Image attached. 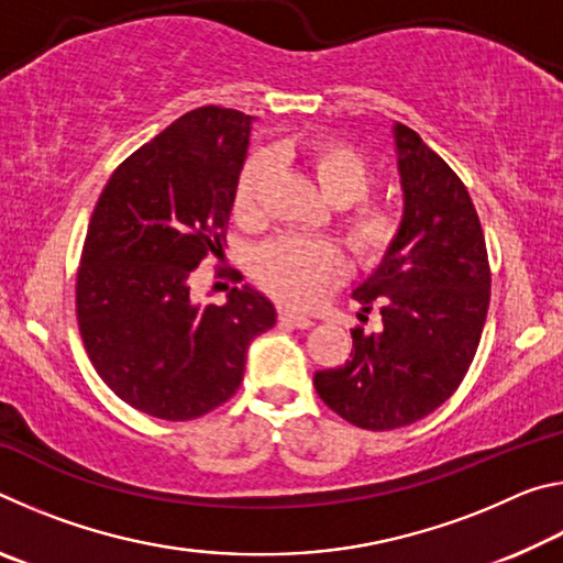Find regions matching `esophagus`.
<instances>
[{"label":"esophagus","mask_w":563,"mask_h":563,"mask_svg":"<svg viewBox=\"0 0 563 563\" xmlns=\"http://www.w3.org/2000/svg\"><path fill=\"white\" fill-rule=\"evenodd\" d=\"M280 320L290 322V325L300 328V330H308V328L316 325V320L308 318V316H300V312H295V310H280Z\"/></svg>","instance_id":"1"}]
</instances>
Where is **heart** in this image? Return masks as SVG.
<instances>
[{"label":"heart","mask_w":563,"mask_h":563,"mask_svg":"<svg viewBox=\"0 0 563 563\" xmlns=\"http://www.w3.org/2000/svg\"><path fill=\"white\" fill-rule=\"evenodd\" d=\"M335 206H347L342 216V233L352 255L362 265H377L387 258L399 235V218L385 206L360 201L373 184L367 161L342 141H308L290 151ZM273 170L268 154H253L241 168L233 190V216L243 225H258L263 218V196ZM358 203L355 205L354 201ZM353 206L350 207L349 203ZM253 273L273 298L292 308H312L332 285L345 275L340 251L318 238H278L261 247Z\"/></svg>","instance_id":"obj_1"}]
</instances>
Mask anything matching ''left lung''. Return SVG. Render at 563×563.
<instances>
[{
  "instance_id": "1",
  "label": "left lung",
  "mask_w": 563,
  "mask_h": 563,
  "mask_svg": "<svg viewBox=\"0 0 563 563\" xmlns=\"http://www.w3.org/2000/svg\"><path fill=\"white\" fill-rule=\"evenodd\" d=\"M402 221L393 251L352 298L383 330H352L345 365L312 377L322 402L362 430H397L434 412L470 369L489 308L479 216L460 176L405 123H393Z\"/></svg>"
}]
</instances>
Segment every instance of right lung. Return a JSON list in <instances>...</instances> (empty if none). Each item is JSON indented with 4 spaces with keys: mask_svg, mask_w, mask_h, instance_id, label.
<instances>
[{
    "mask_svg": "<svg viewBox=\"0 0 563 563\" xmlns=\"http://www.w3.org/2000/svg\"><path fill=\"white\" fill-rule=\"evenodd\" d=\"M253 117L201 107L176 119L113 170L93 208L76 318L111 393L139 412L184 422L241 387L247 345L275 325L251 285L225 305L190 298V273L223 253Z\"/></svg>",
    "mask_w": 563,
    "mask_h": 563,
    "instance_id": "right-lung-1",
    "label": "right lung"
}]
</instances>
